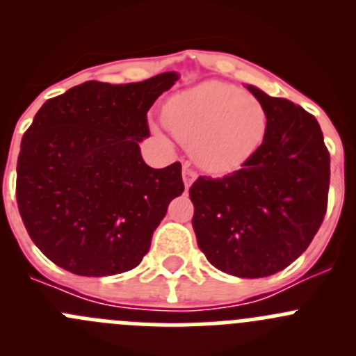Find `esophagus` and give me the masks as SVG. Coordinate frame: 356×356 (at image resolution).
Returning <instances> with one entry per match:
<instances>
[{
    "instance_id": "1",
    "label": "esophagus",
    "mask_w": 356,
    "mask_h": 356,
    "mask_svg": "<svg viewBox=\"0 0 356 356\" xmlns=\"http://www.w3.org/2000/svg\"><path fill=\"white\" fill-rule=\"evenodd\" d=\"M182 177H184V186H186V189H189V188H191L193 182L196 181V177H198V174H196V172L193 170V168L189 167L188 163H186L184 167H182Z\"/></svg>"
}]
</instances>
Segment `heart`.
<instances>
[{"label": "heart", "instance_id": "1", "mask_svg": "<svg viewBox=\"0 0 356 356\" xmlns=\"http://www.w3.org/2000/svg\"><path fill=\"white\" fill-rule=\"evenodd\" d=\"M165 125L204 170L227 175L246 167L264 146L268 113L253 95L207 81L168 99Z\"/></svg>", "mask_w": 356, "mask_h": 356}]
</instances>
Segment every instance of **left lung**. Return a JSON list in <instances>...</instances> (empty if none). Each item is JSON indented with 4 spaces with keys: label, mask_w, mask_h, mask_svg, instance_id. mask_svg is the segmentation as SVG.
I'll return each instance as SVG.
<instances>
[{
    "label": "left lung",
    "mask_w": 356,
    "mask_h": 356,
    "mask_svg": "<svg viewBox=\"0 0 356 356\" xmlns=\"http://www.w3.org/2000/svg\"><path fill=\"white\" fill-rule=\"evenodd\" d=\"M246 88L267 108L264 146L241 170L198 177L189 196L207 260L225 274L257 279L293 264L317 234L327 210L331 156L314 115Z\"/></svg>",
    "instance_id": "1"
}]
</instances>
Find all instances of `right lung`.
Returning a JSON list of instances; mask_svg holds the SVG:
<instances>
[{
  "label": "right lung",
  "instance_id": "add662e5",
  "mask_svg": "<svg viewBox=\"0 0 356 356\" xmlns=\"http://www.w3.org/2000/svg\"><path fill=\"white\" fill-rule=\"evenodd\" d=\"M179 75L88 81L48 99L22 138L17 203L34 245L77 275L105 277L141 264L168 203L184 191L181 163L152 168L139 143L146 113Z\"/></svg>",
  "mask_w": 356,
  "mask_h": 356
}]
</instances>
